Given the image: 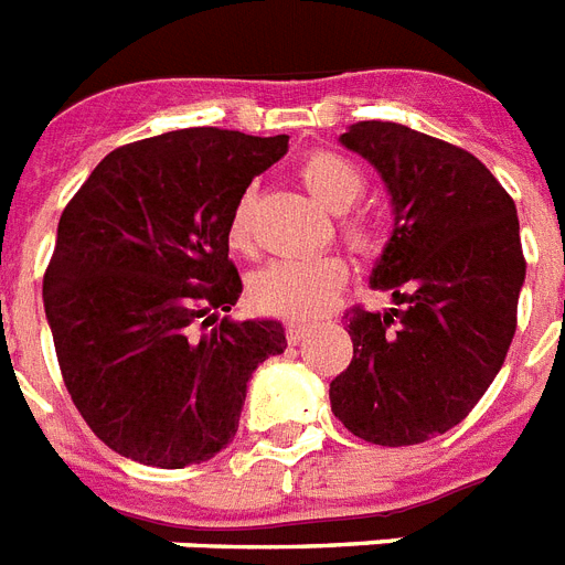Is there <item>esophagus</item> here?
I'll return each mask as SVG.
<instances>
[{
    "instance_id": "34e87169",
    "label": "esophagus",
    "mask_w": 565,
    "mask_h": 565,
    "mask_svg": "<svg viewBox=\"0 0 565 565\" xmlns=\"http://www.w3.org/2000/svg\"><path fill=\"white\" fill-rule=\"evenodd\" d=\"M309 332H311V329L306 323H288L286 326V338H288V343H294V347L309 338Z\"/></svg>"
}]
</instances>
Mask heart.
Listing matches in <instances>:
<instances>
[{
	"mask_svg": "<svg viewBox=\"0 0 565 565\" xmlns=\"http://www.w3.org/2000/svg\"><path fill=\"white\" fill-rule=\"evenodd\" d=\"M300 181L309 188L317 202L338 213V236L361 256H370L381 245L375 218L366 210H358L366 179L361 167L352 164L338 152H311L300 164ZM250 207L254 195L242 193L227 218V242L236 250H250ZM349 265L338 254L320 256H286L263 265L250 277V302L265 315L288 317V320H311L320 317L347 286Z\"/></svg>",
	"mask_w": 565,
	"mask_h": 565,
	"instance_id": "1",
	"label": "heart"
}]
</instances>
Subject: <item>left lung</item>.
Instances as JSON below:
<instances>
[{
	"label": "left lung",
	"mask_w": 565,
	"mask_h": 565,
	"mask_svg": "<svg viewBox=\"0 0 565 565\" xmlns=\"http://www.w3.org/2000/svg\"><path fill=\"white\" fill-rule=\"evenodd\" d=\"M393 195L395 231L372 271L390 311H347L352 363L329 386L358 439L422 445L468 416L505 363L525 256L514 199L468 149L390 120L340 135Z\"/></svg>",
	"instance_id": "8db88e82"
}]
</instances>
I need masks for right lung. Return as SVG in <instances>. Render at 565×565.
I'll list each match as a JSON object with an SVG mask.
<instances>
[{"mask_svg": "<svg viewBox=\"0 0 565 565\" xmlns=\"http://www.w3.org/2000/svg\"><path fill=\"white\" fill-rule=\"evenodd\" d=\"M288 135L193 126L111 149L65 204L42 302L65 390L97 439L152 468L233 441L277 320H227L242 279L227 218Z\"/></svg>", "mask_w": 565, "mask_h": 565, "instance_id": "obj_1", "label": "right lung"}]
</instances>
